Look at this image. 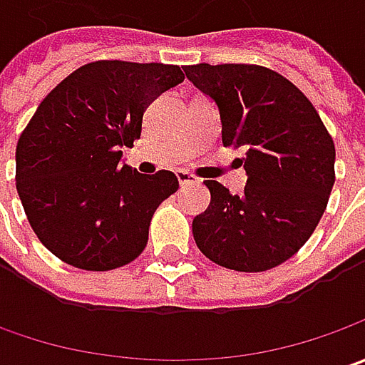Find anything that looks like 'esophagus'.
Masks as SVG:
<instances>
[{"label": "esophagus", "instance_id": "esophagus-1", "mask_svg": "<svg viewBox=\"0 0 365 365\" xmlns=\"http://www.w3.org/2000/svg\"><path fill=\"white\" fill-rule=\"evenodd\" d=\"M176 178H178V182H180V187L185 189V187H189V185H195V182H199V178L195 175H190L187 170H178L176 173Z\"/></svg>", "mask_w": 365, "mask_h": 365}]
</instances>
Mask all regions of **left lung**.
Returning <instances> with one entry per match:
<instances>
[{"instance_id":"left-lung-1","label":"left lung","mask_w":365,"mask_h":365,"mask_svg":"<svg viewBox=\"0 0 365 365\" xmlns=\"http://www.w3.org/2000/svg\"><path fill=\"white\" fill-rule=\"evenodd\" d=\"M190 83L219 107L223 146H245L244 195L217 180L192 237L211 262L264 272L292 258L325 213L335 144L313 103L287 77L258 64H190Z\"/></svg>"}]
</instances>
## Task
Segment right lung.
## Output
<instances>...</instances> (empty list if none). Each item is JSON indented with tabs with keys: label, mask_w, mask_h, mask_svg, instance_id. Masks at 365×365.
<instances>
[{
	"label": "right lung",
	"mask_w": 365,
	"mask_h": 365,
	"mask_svg": "<svg viewBox=\"0 0 365 365\" xmlns=\"http://www.w3.org/2000/svg\"><path fill=\"white\" fill-rule=\"evenodd\" d=\"M185 81L176 64L95 61L38 106L16 148V189L42 245L66 264L106 272L148 244L158 205L178 190L170 170L121 162L154 97Z\"/></svg>",
	"instance_id": "obj_1"
}]
</instances>
